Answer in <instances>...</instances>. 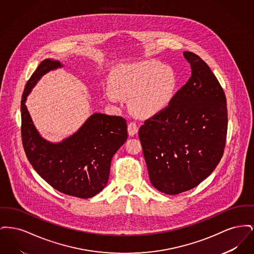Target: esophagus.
<instances>
[{
	"label": "esophagus",
	"instance_id": "esophagus-1",
	"mask_svg": "<svg viewBox=\"0 0 254 254\" xmlns=\"http://www.w3.org/2000/svg\"><path fill=\"white\" fill-rule=\"evenodd\" d=\"M138 129H139V127H138V126L136 125V123L131 122V123L128 124V126H127V131H128L129 136H134L135 134H137V133H138Z\"/></svg>",
	"mask_w": 254,
	"mask_h": 254
}]
</instances>
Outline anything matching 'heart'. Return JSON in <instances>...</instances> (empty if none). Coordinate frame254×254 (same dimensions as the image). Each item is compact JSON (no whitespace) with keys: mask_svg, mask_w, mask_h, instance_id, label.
<instances>
[{"mask_svg":"<svg viewBox=\"0 0 254 254\" xmlns=\"http://www.w3.org/2000/svg\"><path fill=\"white\" fill-rule=\"evenodd\" d=\"M105 96L110 102L128 98L133 113L142 118L156 116L168 109L177 88L174 70L154 60L121 64L109 75Z\"/></svg>","mask_w":254,"mask_h":254,"instance_id":"b5f03b06","label":"heart"}]
</instances>
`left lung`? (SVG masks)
<instances>
[{
    "label": "left lung",
    "mask_w": 254,
    "mask_h": 254,
    "mask_svg": "<svg viewBox=\"0 0 254 254\" xmlns=\"http://www.w3.org/2000/svg\"><path fill=\"white\" fill-rule=\"evenodd\" d=\"M183 54L191 77L169 108L139 129L149 180L169 195L193 189L213 172L228 130L227 100L217 78L198 55Z\"/></svg>",
    "instance_id": "1"
}]
</instances>
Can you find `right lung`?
<instances>
[{
  "label": "right lung",
  "mask_w": 254,
  "mask_h": 254,
  "mask_svg": "<svg viewBox=\"0 0 254 254\" xmlns=\"http://www.w3.org/2000/svg\"><path fill=\"white\" fill-rule=\"evenodd\" d=\"M63 66L59 61L46 59L26 83L21 102L23 145L33 169L52 188L87 199L107 186L111 160L127 141V127L120 116L94 113L61 142L43 138L25 106L26 98L45 74Z\"/></svg>",
  "instance_id": "obj_1"
}]
</instances>
